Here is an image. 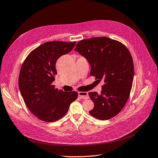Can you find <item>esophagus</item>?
I'll return each instance as SVG.
<instances>
[{
  "mask_svg": "<svg viewBox=\"0 0 158 158\" xmlns=\"http://www.w3.org/2000/svg\"><path fill=\"white\" fill-rule=\"evenodd\" d=\"M78 96L82 99H89V94L86 92H79Z\"/></svg>",
  "mask_w": 158,
  "mask_h": 158,
  "instance_id": "obj_1",
  "label": "esophagus"
}]
</instances>
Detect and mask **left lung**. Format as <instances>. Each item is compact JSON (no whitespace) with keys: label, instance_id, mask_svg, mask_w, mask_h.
Masks as SVG:
<instances>
[{"label":"left lung","instance_id":"obj_1","mask_svg":"<svg viewBox=\"0 0 158 158\" xmlns=\"http://www.w3.org/2000/svg\"><path fill=\"white\" fill-rule=\"evenodd\" d=\"M75 51L89 61L90 76L104 81L101 94L89 93L94 103L90 114L101 120L112 118L122 110L131 92L134 67L130 51L122 43L106 37L80 40Z\"/></svg>","mask_w":158,"mask_h":158}]
</instances>
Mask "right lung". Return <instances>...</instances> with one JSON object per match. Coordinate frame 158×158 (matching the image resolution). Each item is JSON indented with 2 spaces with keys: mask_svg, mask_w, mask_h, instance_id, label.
Listing matches in <instances>:
<instances>
[{
  "mask_svg": "<svg viewBox=\"0 0 158 158\" xmlns=\"http://www.w3.org/2000/svg\"><path fill=\"white\" fill-rule=\"evenodd\" d=\"M75 44L76 42H45L33 50L21 66L19 90L30 111L40 120L54 122L63 118L78 98L77 92H64L52 85L57 75V60L69 52Z\"/></svg>",
  "mask_w": 158,
  "mask_h": 158,
  "instance_id": "1",
  "label": "right lung"
}]
</instances>
